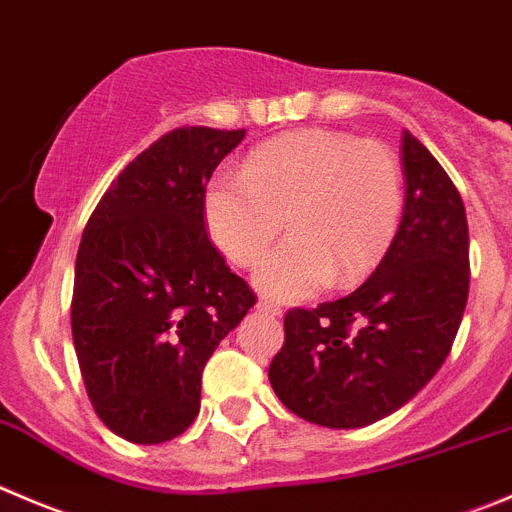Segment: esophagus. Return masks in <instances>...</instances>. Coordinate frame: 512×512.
Instances as JSON below:
<instances>
[{"instance_id":"obj_1","label":"esophagus","mask_w":512,"mask_h":512,"mask_svg":"<svg viewBox=\"0 0 512 512\" xmlns=\"http://www.w3.org/2000/svg\"><path fill=\"white\" fill-rule=\"evenodd\" d=\"M255 307H257V312H262V315H270V317H280L282 315L280 307L272 305V302H267V300H260Z\"/></svg>"}]
</instances>
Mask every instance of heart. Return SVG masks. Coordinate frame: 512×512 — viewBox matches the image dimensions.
Instances as JSON below:
<instances>
[{
  "label": "heart",
  "mask_w": 512,
  "mask_h": 512,
  "mask_svg": "<svg viewBox=\"0 0 512 512\" xmlns=\"http://www.w3.org/2000/svg\"><path fill=\"white\" fill-rule=\"evenodd\" d=\"M403 212V175L380 142L300 130L265 142L205 192L217 250L247 267L267 250L282 217L290 237L257 265L252 282L275 302L315 295L335 275H365L393 242Z\"/></svg>",
  "instance_id": "1"
}]
</instances>
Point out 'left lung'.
<instances>
[{
	"label": "left lung",
	"instance_id": "1",
	"mask_svg": "<svg viewBox=\"0 0 512 512\" xmlns=\"http://www.w3.org/2000/svg\"><path fill=\"white\" fill-rule=\"evenodd\" d=\"M405 207L370 277L335 302L285 315L270 385L297 418L365 428L433 380L448 357L470 290L465 205L440 162L403 132Z\"/></svg>",
	"mask_w": 512,
	"mask_h": 512
}]
</instances>
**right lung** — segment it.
I'll return each mask as SVG.
<instances>
[{"mask_svg": "<svg viewBox=\"0 0 512 512\" xmlns=\"http://www.w3.org/2000/svg\"><path fill=\"white\" fill-rule=\"evenodd\" d=\"M245 130L180 127L119 172L74 265L72 337L94 413L157 445L200 413L202 370L255 305L205 232V187Z\"/></svg>", "mask_w": 512, "mask_h": 512, "instance_id": "obj_1", "label": "right lung"}]
</instances>
